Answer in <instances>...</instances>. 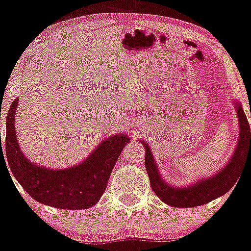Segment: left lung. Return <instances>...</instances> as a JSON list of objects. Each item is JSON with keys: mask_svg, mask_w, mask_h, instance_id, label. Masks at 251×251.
<instances>
[{"mask_svg": "<svg viewBox=\"0 0 251 251\" xmlns=\"http://www.w3.org/2000/svg\"><path fill=\"white\" fill-rule=\"evenodd\" d=\"M234 106L237 112L238 124H240V138H238L237 146L231 158L226 164V166L216 175L204 178V179L201 178L186 188L171 186L163 179L158 170L157 163L154 162L151 149L148 144L143 142V139H140V143H143L145 148V168L148 171L151 188L164 203L175 208L200 206L226 194L235 185V183H237L241 170L246 164V158H251V132L247 116L241 103L234 101Z\"/></svg>", "mask_w": 251, "mask_h": 251, "instance_id": "8db88e82", "label": "left lung"}]
</instances>
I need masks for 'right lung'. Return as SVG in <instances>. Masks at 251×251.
<instances>
[{
    "mask_svg": "<svg viewBox=\"0 0 251 251\" xmlns=\"http://www.w3.org/2000/svg\"><path fill=\"white\" fill-rule=\"evenodd\" d=\"M19 99L10 105L5 129V154L14 177L34 200L59 209L81 210L99 201L118 157L129 142L119 133L106 138L91 154L73 168L53 170L35 165L22 153L15 132V112ZM1 143V140H0ZM1 153L2 144H1Z\"/></svg>",
    "mask_w": 251,
    "mask_h": 251,
    "instance_id": "1",
    "label": "right lung"
}]
</instances>
